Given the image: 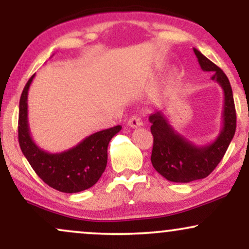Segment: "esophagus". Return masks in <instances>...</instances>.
Instances as JSON below:
<instances>
[{
  "instance_id": "1",
  "label": "esophagus",
  "mask_w": 249,
  "mask_h": 249,
  "mask_svg": "<svg viewBox=\"0 0 249 249\" xmlns=\"http://www.w3.org/2000/svg\"><path fill=\"white\" fill-rule=\"evenodd\" d=\"M127 125L130 127H133V128L141 127L142 125V118L139 116H133V117H131L130 119H128Z\"/></svg>"
}]
</instances>
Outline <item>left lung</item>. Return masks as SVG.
Wrapping results in <instances>:
<instances>
[{"label":"left lung","mask_w":249,"mask_h":249,"mask_svg":"<svg viewBox=\"0 0 249 249\" xmlns=\"http://www.w3.org/2000/svg\"><path fill=\"white\" fill-rule=\"evenodd\" d=\"M199 65L204 71L212 72V79L224 91L222 126L215 141L210 144H193L170 124L161 111L150 116L153 148L151 162L154 170L168 181L190 182L206 178L218 166L232 142L236 128V113L233 91L224 71L196 50L193 49Z\"/></svg>","instance_id":"left-lung-1"}]
</instances>
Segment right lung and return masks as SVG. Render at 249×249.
<instances>
[{"instance_id":"1","label":"right lung","mask_w":249,"mask_h":249,"mask_svg":"<svg viewBox=\"0 0 249 249\" xmlns=\"http://www.w3.org/2000/svg\"><path fill=\"white\" fill-rule=\"evenodd\" d=\"M34 77L25 84L19 99L18 142L22 152L37 176L59 192L77 193L92 187L107 167L108 142L122 126L91 134L63 152H47L33 141L28 123V91Z\"/></svg>"}]
</instances>
